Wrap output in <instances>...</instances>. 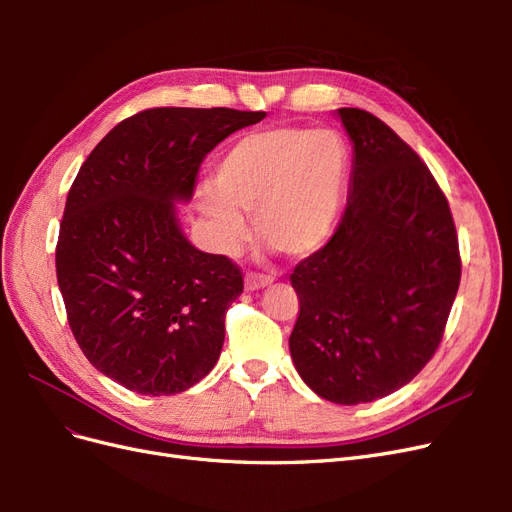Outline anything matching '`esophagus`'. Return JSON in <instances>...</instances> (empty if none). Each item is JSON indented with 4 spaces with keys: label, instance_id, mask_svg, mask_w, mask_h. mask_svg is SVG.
I'll return each instance as SVG.
<instances>
[{
    "label": "esophagus",
    "instance_id": "esophagus-1",
    "mask_svg": "<svg viewBox=\"0 0 512 512\" xmlns=\"http://www.w3.org/2000/svg\"><path fill=\"white\" fill-rule=\"evenodd\" d=\"M275 275L273 273H256V271H250L245 275V288L247 290H260L265 288L269 284H273Z\"/></svg>",
    "mask_w": 512,
    "mask_h": 512
}]
</instances>
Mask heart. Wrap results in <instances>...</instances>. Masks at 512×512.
I'll list each match as a JSON object with an SVG mask.
<instances>
[{
	"instance_id": "b5f03b06",
	"label": "heart",
	"mask_w": 512,
	"mask_h": 512,
	"mask_svg": "<svg viewBox=\"0 0 512 512\" xmlns=\"http://www.w3.org/2000/svg\"><path fill=\"white\" fill-rule=\"evenodd\" d=\"M348 170L344 138L333 130L275 128L243 136L215 164L200 209L226 247L239 245L254 215L256 235L286 256H307L327 241Z\"/></svg>"
}]
</instances>
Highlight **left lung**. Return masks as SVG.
I'll use <instances>...</instances> for the list:
<instances>
[{"instance_id": "1", "label": "left lung", "mask_w": 512, "mask_h": 512, "mask_svg": "<svg viewBox=\"0 0 512 512\" xmlns=\"http://www.w3.org/2000/svg\"><path fill=\"white\" fill-rule=\"evenodd\" d=\"M354 149L333 237L290 275L299 318L290 354L333 404H367L436 354L461 280L448 200L416 151L363 108H339Z\"/></svg>"}]
</instances>
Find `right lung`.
<instances>
[{
  "label": "right lung",
  "instance_id": "obj_1",
  "mask_svg": "<svg viewBox=\"0 0 512 512\" xmlns=\"http://www.w3.org/2000/svg\"><path fill=\"white\" fill-rule=\"evenodd\" d=\"M260 119L147 108L117 123L72 183L55 250L68 324L87 361L130 391H188L220 359L243 273L183 237L175 203L192 198L215 145Z\"/></svg>",
  "mask_w": 512,
  "mask_h": 512
}]
</instances>
